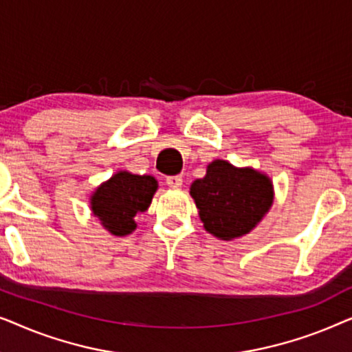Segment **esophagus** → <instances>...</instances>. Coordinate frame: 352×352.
<instances>
[{
	"label": "esophagus",
	"instance_id": "34e87169",
	"mask_svg": "<svg viewBox=\"0 0 352 352\" xmlns=\"http://www.w3.org/2000/svg\"><path fill=\"white\" fill-rule=\"evenodd\" d=\"M166 184L173 187V189H179V187L182 186V177L181 176H168Z\"/></svg>",
	"mask_w": 352,
	"mask_h": 352
}]
</instances>
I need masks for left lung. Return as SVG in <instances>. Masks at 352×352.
<instances>
[{
	"label": "left lung",
	"mask_w": 352,
	"mask_h": 352,
	"mask_svg": "<svg viewBox=\"0 0 352 352\" xmlns=\"http://www.w3.org/2000/svg\"><path fill=\"white\" fill-rule=\"evenodd\" d=\"M190 197L206 232L229 242L252 232L269 213L274 184L266 173L218 158L192 182Z\"/></svg>",
	"instance_id": "left-lung-1"
}]
</instances>
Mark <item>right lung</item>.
Wrapping results in <instances>:
<instances>
[{
    "mask_svg": "<svg viewBox=\"0 0 352 352\" xmlns=\"http://www.w3.org/2000/svg\"><path fill=\"white\" fill-rule=\"evenodd\" d=\"M157 189L158 181L151 175L117 171L89 195L91 213L109 234L124 237L136 229L134 218L151 206Z\"/></svg>",
    "mask_w": 352,
    "mask_h": 352,
    "instance_id": "1",
    "label": "right lung"
}]
</instances>
